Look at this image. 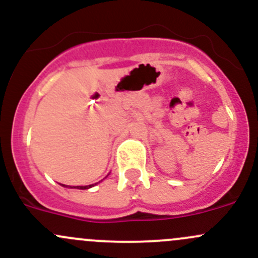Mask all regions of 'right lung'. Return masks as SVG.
Listing matches in <instances>:
<instances>
[{
    "instance_id": "obj_1",
    "label": "right lung",
    "mask_w": 258,
    "mask_h": 258,
    "mask_svg": "<svg viewBox=\"0 0 258 258\" xmlns=\"http://www.w3.org/2000/svg\"><path fill=\"white\" fill-rule=\"evenodd\" d=\"M96 184V183H95ZM64 186V184H63ZM93 184H90V186H77V188H80V189H86V188H90V187H92Z\"/></svg>"
}]
</instances>
